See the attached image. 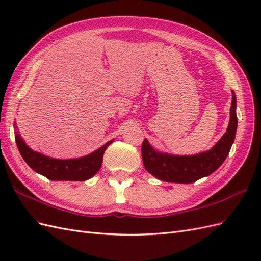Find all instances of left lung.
<instances>
[{"mask_svg":"<svg viewBox=\"0 0 261 261\" xmlns=\"http://www.w3.org/2000/svg\"><path fill=\"white\" fill-rule=\"evenodd\" d=\"M230 123L224 135L209 151L194 155H173L155 151L145 138L141 145V154L145 169L153 175L169 183L189 184L217 171L224 162L234 143L238 116H236V97L232 91Z\"/></svg>","mask_w":261,"mask_h":261,"instance_id":"8db88e82","label":"left lung"}]
</instances>
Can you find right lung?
Here are the masks:
<instances>
[{
    "label": "right lung",
    "mask_w": 261,
    "mask_h": 261,
    "mask_svg": "<svg viewBox=\"0 0 261 261\" xmlns=\"http://www.w3.org/2000/svg\"><path fill=\"white\" fill-rule=\"evenodd\" d=\"M15 128H16V125H15ZM15 140H16L22 159L29 167L51 180L89 179L100 170L106 149L113 143V140H110L96 151L88 155L77 158V159L59 160L34 151L26 145L18 132H16V135H15Z\"/></svg>",
    "instance_id": "add662e5"
}]
</instances>
